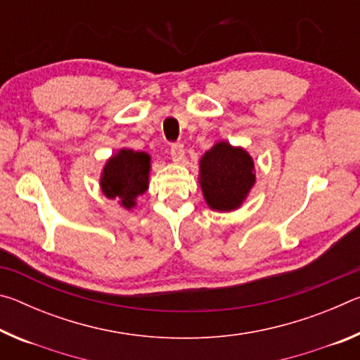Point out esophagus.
<instances>
[{"label": "esophagus", "instance_id": "1", "mask_svg": "<svg viewBox=\"0 0 360 360\" xmlns=\"http://www.w3.org/2000/svg\"><path fill=\"white\" fill-rule=\"evenodd\" d=\"M169 154H172V158L174 162H181L182 157H184V146L181 143L172 144V150H169Z\"/></svg>", "mask_w": 360, "mask_h": 360}]
</instances>
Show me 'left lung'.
Listing matches in <instances>:
<instances>
[{"instance_id": "8db88e82", "label": "left lung", "mask_w": 360, "mask_h": 360, "mask_svg": "<svg viewBox=\"0 0 360 360\" xmlns=\"http://www.w3.org/2000/svg\"><path fill=\"white\" fill-rule=\"evenodd\" d=\"M198 181L211 210L233 211L245 202L255 182L252 157L243 148L219 141L200 160Z\"/></svg>"}]
</instances>
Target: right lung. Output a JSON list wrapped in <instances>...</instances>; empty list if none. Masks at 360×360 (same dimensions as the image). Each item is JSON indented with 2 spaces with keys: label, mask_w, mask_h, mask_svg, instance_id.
Instances as JSON below:
<instances>
[{
  "label": "right lung",
  "mask_w": 360,
  "mask_h": 360,
  "mask_svg": "<svg viewBox=\"0 0 360 360\" xmlns=\"http://www.w3.org/2000/svg\"><path fill=\"white\" fill-rule=\"evenodd\" d=\"M150 157L146 152L120 149L106 162L100 186L108 198L117 200L125 210L135 208L136 197L149 187Z\"/></svg>",
  "instance_id": "right-lung-1"
}]
</instances>
